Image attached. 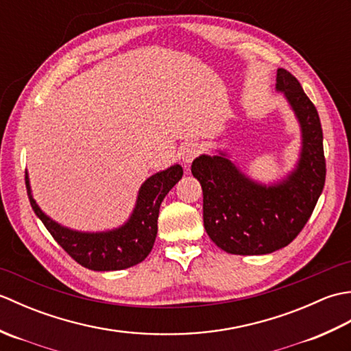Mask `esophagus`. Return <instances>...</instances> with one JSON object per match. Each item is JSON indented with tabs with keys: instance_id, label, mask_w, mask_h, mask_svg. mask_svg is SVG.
<instances>
[{
	"instance_id": "1",
	"label": "esophagus",
	"mask_w": 351,
	"mask_h": 351,
	"mask_svg": "<svg viewBox=\"0 0 351 351\" xmlns=\"http://www.w3.org/2000/svg\"><path fill=\"white\" fill-rule=\"evenodd\" d=\"M200 151H202V147H200L199 143H195V141H189V143H184L181 146V151H180V156H181L182 162L190 164L200 154Z\"/></svg>"
}]
</instances>
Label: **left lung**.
Segmentation results:
<instances>
[{"label":"left lung","mask_w":351,"mask_h":351,"mask_svg":"<svg viewBox=\"0 0 351 351\" xmlns=\"http://www.w3.org/2000/svg\"><path fill=\"white\" fill-rule=\"evenodd\" d=\"M276 92L285 96L302 132L299 161L285 178L261 184L225 151L200 155L191 164L204 191L206 234L232 255H267L285 247L306 225L324 187L323 130L315 106L285 69H278Z\"/></svg>","instance_id":"1"}]
</instances>
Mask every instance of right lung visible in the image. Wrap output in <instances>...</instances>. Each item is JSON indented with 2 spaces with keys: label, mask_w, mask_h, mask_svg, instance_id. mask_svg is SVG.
I'll list each match as a JSON object with an SVG mask.
<instances>
[{
  "label": "right lung",
  "mask_w": 351,
  "mask_h": 351,
  "mask_svg": "<svg viewBox=\"0 0 351 351\" xmlns=\"http://www.w3.org/2000/svg\"><path fill=\"white\" fill-rule=\"evenodd\" d=\"M182 173L180 164H173L169 169L149 176L141 184L130 219L122 226L102 232H83L52 220L36 204L29 187L28 171H25V184L33 211L52 238L78 264L95 271H114L137 265L151 253L158 230L156 223L160 205L167 193L181 180Z\"/></svg>",
  "instance_id": "1"
}]
</instances>
